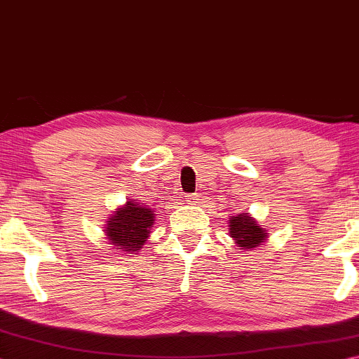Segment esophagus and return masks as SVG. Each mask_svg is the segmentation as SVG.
Wrapping results in <instances>:
<instances>
[{"instance_id":"1","label":"esophagus","mask_w":359,"mask_h":359,"mask_svg":"<svg viewBox=\"0 0 359 359\" xmlns=\"http://www.w3.org/2000/svg\"><path fill=\"white\" fill-rule=\"evenodd\" d=\"M184 202L187 205H196V203H198V196L197 194H189V196H184Z\"/></svg>"}]
</instances>
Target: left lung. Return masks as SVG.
Listing matches in <instances>:
<instances>
[{
    "mask_svg": "<svg viewBox=\"0 0 359 359\" xmlns=\"http://www.w3.org/2000/svg\"><path fill=\"white\" fill-rule=\"evenodd\" d=\"M229 224L230 236L233 238L238 248L244 250L259 248L268 236L266 230L262 229L248 212H243L240 216H231Z\"/></svg>",
    "mask_w": 359,
    "mask_h": 359,
    "instance_id": "left-lung-1",
    "label": "left lung"
}]
</instances>
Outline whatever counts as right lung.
I'll use <instances>...</instances> for the list:
<instances>
[{
    "mask_svg": "<svg viewBox=\"0 0 359 359\" xmlns=\"http://www.w3.org/2000/svg\"><path fill=\"white\" fill-rule=\"evenodd\" d=\"M153 224L154 211L137 200H129L109 217L104 231L115 249L137 254L148 240Z\"/></svg>",
    "mask_w": 359,
    "mask_h": 359,
    "instance_id": "right-lung-1",
    "label": "right lung"
}]
</instances>
